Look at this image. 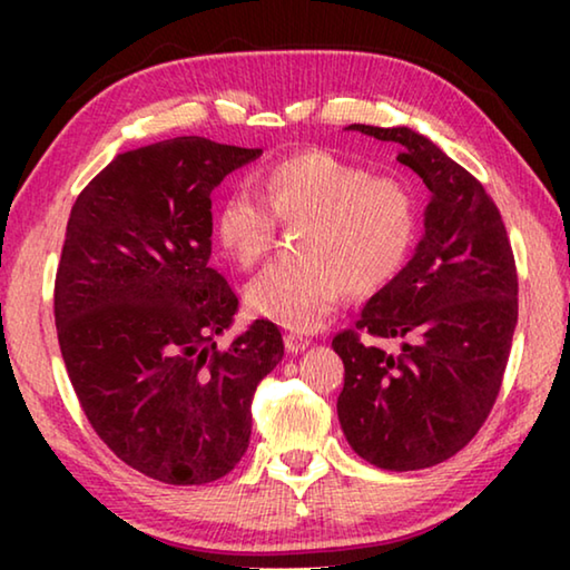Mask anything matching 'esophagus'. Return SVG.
Masks as SVG:
<instances>
[{
  "label": "esophagus",
  "mask_w": 570,
  "mask_h": 570,
  "mask_svg": "<svg viewBox=\"0 0 570 570\" xmlns=\"http://www.w3.org/2000/svg\"><path fill=\"white\" fill-rule=\"evenodd\" d=\"M284 344H286V352L296 354V352H304L312 342H308L306 336H302V334H286L284 336Z\"/></svg>",
  "instance_id": "obj_1"
}]
</instances>
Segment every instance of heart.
Instances as JSON below:
<instances>
[{
	"label": "heart",
	"instance_id": "heart-1",
	"mask_svg": "<svg viewBox=\"0 0 570 570\" xmlns=\"http://www.w3.org/2000/svg\"><path fill=\"white\" fill-rule=\"evenodd\" d=\"M264 198L234 190L216 208V236L240 268L262 262L278 220L304 224L292 262L266 266L246 286L254 314L286 330L308 332L350 296L387 286L417 236V206L407 183L374 176L336 153L298 150L268 166Z\"/></svg>",
	"mask_w": 570,
	"mask_h": 570
}]
</instances>
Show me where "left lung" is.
<instances>
[{
  "instance_id": "8db88e82",
  "label": "left lung",
  "mask_w": 570,
  "mask_h": 570,
  "mask_svg": "<svg viewBox=\"0 0 570 570\" xmlns=\"http://www.w3.org/2000/svg\"><path fill=\"white\" fill-rule=\"evenodd\" d=\"M350 130L397 142L432 198L410 264L332 340L344 362L336 412L372 465L432 468L478 435L498 400L518 324L513 248L482 183L435 142L410 128Z\"/></svg>"
}]
</instances>
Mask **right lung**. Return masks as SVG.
<instances>
[{
  "label": "right lung",
  "mask_w": 570,
  "mask_h": 570,
  "mask_svg": "<svg viewBox=\"0 0 570 570\" xmlns=\"http://www.w3.org/2000/svg\"><path fill=\"white\" fill-rule=\"evenodd\" d=\"M258 156L198 135L120 153L67 220L55 278L67 374L105 445L168 485L236 468L254 392L284 356L266 320L216 350L238 296L210 266V193Z\"/></svg>",
  "instance_id": "right-lung-1"
}]
</instances>
